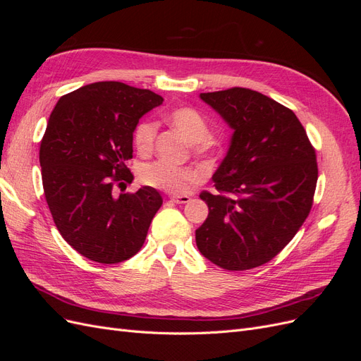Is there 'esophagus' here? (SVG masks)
Returning <instances> with one entry per match:
<instances>
[{"instance_id":"obj_1","label":"esophagus","mask_w":361,"mask_h":361,"mask_svg":"<svg viewBox=\"0 0 361 361\" xmlns=\"http://www.w3.org/2000/svg\"><path fill=\"white\" fill-rule=\"evenodd\" d=\"M170 200H171V202H174V203L183 204V203H188V202H191V197H190V195H171Z\"/></svg>"}]
</instances>
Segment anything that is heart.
I'll list each match as a JSON object with an SVG mask.
<instances>
[{"instance_id": "1", "label": "heart", "mask_w": 361, "mask_h": 361, "mask_svg": "<svg viewBox=\"0 0 361 361\" xmlns=\"http://www.w3.org/2000/svg\"><path fill=\"white\" fill-rule=\"evenodd\" d=\"M169 123L179 130L188 143L192 145V150L202 157H214L220 143L211 137L209 126L206 118L191 106L176 108L167 116ZM157 137V125L150 120H145L137 125L134 130V145L140 154H149L154 149ZM138 179L147 187L157 188L171 194L188 191L192 185L203 179V170L190 166H173L164 161H154L143 164L138 170Z\"/></svg>"}]
</instances>
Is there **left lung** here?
Masks as SVG:
<instances>
[{"label":"left lung","instance_id":"obj_1","mask_svg":"<svg viewBox=\"0 0 361 361\" xmlns=\"http://www.w3.org/2000/svg\"><path fill=\"white\" fill-rule=\"evenodd\" d=\"M233 130L214 173L218 192L195 231L200 253L216 267L244 271L267 264L307 218L318 180L314 149L289 108L255 90L200 93Z\"/></svg>","mask_w":361,"mask_h":361}]
</instances>
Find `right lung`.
<instances>
[{"label":"right lung","instance_id":"1","mask_svg":"<svg viewBox=\"0 0 361 361\" xmlns=\"http://www.w3.org/2000/svg\"><path fill=\"white\" fill-rule=\"evenodd\" d=\"M150 90L117 81L80 87L60 97L40 143L42 182L59 232L72 248L99 264H118L143 247L159 192L141 187L114 194L133 182L125 162L133 158L140 118L162 104Z\"/></svg>","mask_w":361,"mask_h":361}]
</instances>
